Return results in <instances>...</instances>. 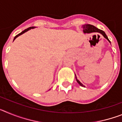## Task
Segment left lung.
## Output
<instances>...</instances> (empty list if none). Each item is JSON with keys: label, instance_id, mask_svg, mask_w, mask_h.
<instances>
[{"label": "left lung", "instance_id": "obj_1", "mask_svg": "<svg viewBox=\"0 0 122 122\" xmlns=\"http://www.w3.org/2000/svg\"><path fill=\"white\" fill-rule=\"evenodd\" d=\"M82 27L83 28V32H84V33H93V32H98V33H100V34H101V35H103V36L110 43H111V41H110L108 39L107 35H106L105 32H104V31L101 30H100V29L97 28L96 27H95L94 25H93L85 24L84 25H82ZM75 77H76V81L77 82V83H78L81 86H82V87H85V86H84V85H83L82 84V83L78 79H77V77H76V74H75Z\"/></svg>", "mask_w": 122, "mask_h": 122}]
</instances>
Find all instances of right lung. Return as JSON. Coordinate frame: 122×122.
Wrapping results in <instances>:
<instances>
[{
    "label": "right lung",
    "instance_id": "obj_1",
    "mask_svg": "<svg viewBox=\"0 0 122 122\" xmlns=\"http://www.w3.org/2000/svg\"><path fill=\"white\" fill-rule=\"evenodd\" d=\"M34 28H35V27H30L27 28V29H25L24 30H23V31H22V32H21V33H19V34H18V35H17L16 36H15V38H14V40H13V41L15 40L16 39V38L17 37H18V36H20V35H22V34H23V33H24L25 32H27V31H28V30H30V29H34Z\"/></svg>",
    "mask_w": 122,
    "mask_h": 122
}]
</instances>
